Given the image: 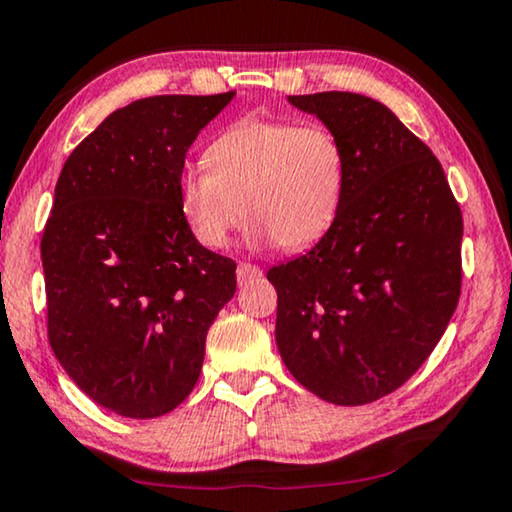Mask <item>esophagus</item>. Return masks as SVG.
<instances>
[{
  "mask_svg": "<svg viewBox=\"0 0 512 512\" xmlns=\"http://www.w3.org/2000/svg\"><path fill=\"white\" fill-rule=\"evenodd\" d=\"M262 276V269L255 264H248V262H241L239 269H236V278H239V283H250V280H255Z\"/></svg>",
  "mask_w": 512,
  "mask_h": 512,
  "instance_id": "34e87169",
  "label": "esophagus"
}]
</instances>
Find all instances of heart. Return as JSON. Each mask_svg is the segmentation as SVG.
<instances>
[{"instance_id": "1", "label": "heart", "mask_w": 512, "mask_h": 512, "mask_svg": "<svg viewBox=\"0 0 512 512\" xmlns=\"http://www.w3.org/2000/svg\"><path fill=\"white\" fill-rule=\"evenodd\" d=\"M345 155L327 127L241 120L206 150V167L178 176V206L194 239L220 248L241 218L248 239L283 250L318 243L338 218Z\"/></svg>"}]
</instances>
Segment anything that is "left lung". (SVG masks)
I'll return each instance as SVG.
<instances>
[{
  "instance_id": "left-lung-1",
  "label": "left lung",
  "mask_w": 512,
  "mask_h": 512,
  "mask_svg": "<svg viewBox=\"0 0 512 512\" xmlns=\"http://www.w3.org/2000/svg\"><path fill=\"white\" fill-rule=\"evenodd\" d=\"M345 155L343 204L306 255L269 269L276 343L294 378L336 406L406 383L462 292V211L441 162L387 106L355 92L290 97Z\"/></svg>"
}]
</instances>
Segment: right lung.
<instances>
[{
  "label": "right lung",
  "mask_w": 512,
  "mask_h": 512,
  "mask_svg": "<svg viewBox=\"0 0 512 512\" xmlns=\"http://www.w3.org/2000/svg\"><path fill=\"white\" fill-rule=\"evenodd\" d=\"M160 95L113 111L78 143L41 239L48 341L69 378L122 417L174 410L197 385L236 262L201 246L178 206L197 134L232 102Z\"/></svg>",
  "instance_id": "obj_1"
}]
</instances>
